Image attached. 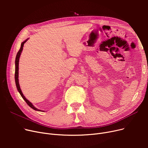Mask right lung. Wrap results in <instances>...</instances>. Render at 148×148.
Instances as JSON below:
<instances>
[{"mask_svg":"<svg viewBox=\"0 0 148 148\" xmlns=\"http://www.w3.org/2000/svg\"><path fill=\"white\" fill-rule=\"evenodd\" d=\"M29 40V38L26 39V40L25 41H23L21 44V47H20V50L18 51L17 54V56H16V58H15V84H16V87H17V89L18 91V92L20 93V95L21 96V97L23 98V99H24L26 103L27 104V105L32 108V109L36 110V111H39V112H44V111H42V110H41L40 109H38L37 108H36L33 104L32 103H30L28 99H27L26 98V97L24 96V95L23 94V92H21V90L20 89V84H19V82H18V65H19V59H20V55L21 54V52L23 51V46H24V44L25 43Z\"/></svg>","mask_w":148,"mask_h":148,"instance_id":"add662e5","label":"right lung"}]
</instances>
